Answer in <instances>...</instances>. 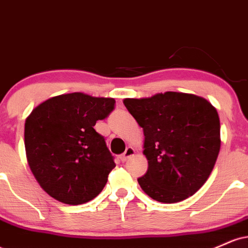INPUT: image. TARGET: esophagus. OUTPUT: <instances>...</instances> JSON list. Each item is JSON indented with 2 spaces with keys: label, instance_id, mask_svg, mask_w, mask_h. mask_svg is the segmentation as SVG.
Instances as JSON below:
<instances>
[{
  "label": "esophagus",
  "instance_id": "1",
  "mask_svg": "<svg viewBox=\"0 0 248 248\" xmlns=\"http://www.w3.org/2000/svg\"><path fill=\"white\" fill-rule=\"evenodd\" d=\"M134 154H135V150H134V148H132V147H128L127 149H126V152H124V153L122 154V155L120 156V160H121L122 162L127 161L128 158L132 157V156L134 155Z\"/></svg>",
  "mask_w": 248,
  "mask_h": 248
}]
</instances>
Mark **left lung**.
<instances>
[{
  "instance_id": "left-lung-1",
  "label": "left lung",
  "mask_w": 248,
  "mask_h": 248,
  "mask_svg": "<svg viewBox=\"0 0 248 248\" xmlns=\"http://www.w3.org/2000/svg\"><path fill=\"white\" fill-rule=\"evenodd\" d=\"M124 104L144 134L148 170L138 178L142 190L161 203H177L197 192L220 149L216 108L204 98L178 92Z\"/></svg>"
}]
</instances>
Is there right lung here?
<instances>
[{
    "label": "right lung",
    "mask_w": 248,
    "mask_h": 248,
    "mask_svg": "<svg viewBox=\"0 0 248 248\" xmlns=\"http://www.w3.org/2000/svg\"><path fill=\"white\" fill-rule=\"evenodd\" d=\"M114 108L113 98L70 93L42 102L28 116L24 128L28 163L47 195L79 205L102 191L115 163L94 126Z\"/></svg>",
    "instance_id": "1"
}]
</instances>
